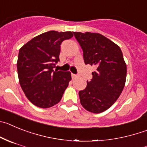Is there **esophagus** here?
I'll use <instances>...</instances> for the list:
<instances>
[{
	"mask_svg": "<svg viewBox=\"0 0 147 147\" xmlns=\"http://www.w3.org/2000/svg\"><path fill=\"white\" fill-rule=\"evenodd\" d=\"M71 76H72V77L73 78H76V77H77V75H76V74H71Z\"/></svg>",
	"mask_w": 147,
	"mask_h": 147,
	"instance_id": "1",
	"label": "esophagus"
}]
</instances>
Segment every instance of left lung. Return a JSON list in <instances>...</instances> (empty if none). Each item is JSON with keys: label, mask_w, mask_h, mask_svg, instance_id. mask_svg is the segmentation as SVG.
I'll return each mask as SVG.
<instances>
[{"label": "left lung", "mask_w": 147, "mask_h": 147, "mask_svg": "<svg viewBox=\"0 0 147 147\" xmlns=\"http://www.w3.org/2000/svg\"><path fill=\"white\" fill-rule=\"evenodd\" d=\"M83 50L84 63L96 67L92 79L79 92L80 103L87 111L98 114L118 99L126 80L127 67L119 46L99 33L74 32Z\"/></svg>", "instance_id": "1"}]
</instances>
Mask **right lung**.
<instances>
[{"instance_id": "add662e5", "label": "right lung", "mask_w": 147, "mask_h": 147, "mask_svg": "<svg viewBox=\"0 0 147 147\" xmlns=\"http://www.w3.org/2000/svg\"><path fill=\"white\" fill-rule=\"evenodd\" d=\"M73 36L70 31L50 30L32 38L20 49L17 63L19 81L35 106L49 108L61 100L71 79V73L53 68L60 61L62 42Z\"/></svg>"}]
</instances>
